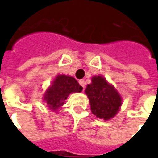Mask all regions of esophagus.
Masks as SVG:
<instances>
[{"label":"esophagus","instance_id":"esophagus-1","mask_svg":"<svg viewBox=\"0 0 158 158\" xmlns=\"http://www.w3.org/2000/svg\"><path fill=\"white\" fill-rule=\"evenodd\" d=\"M79 85L83 87V89H85V80L84 79H80V80H79Z\"/></svg>","mask_w":158,"mask_h":158}]
</instances>
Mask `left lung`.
Wrapping results in <instances>:
<instances>
[{
  "instance_id": "8db88e82",
  "label": "left lung",
  "mask_w": 158,
  "mask_h": 158,
  "mask_svg": "<svg viewBox=\"0 0 158 158\" xmlns=\"http://www.w3.org/2000/svg\"><path fill=\"white\" fill-rule=\"evenodd\" d=\"M85 93L90 103L91 112L96 117L108 120L115 116L122 105V99L113 85L102 76H95L88 85Z\"/></svg>"
}]
</instances>
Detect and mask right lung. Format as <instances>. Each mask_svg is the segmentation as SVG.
<instances>
[{
	"mask_svg": "<svg viewBox=\"0 0 158 158\" xmlns=\"http://www.w3.org/2000/svg\"><path fill=\"white\" fill-rule=\"evenodd\" d=\"M82 86L79 85L74 78L67 75H57L47 89L44 99L51 109L56 110L64 104L70 93L81 92Z\"/></svg>",
	"mask_w": 158,
	"mask_h": 158,
	"instance_id": "1",
	"label": "right lung"
}]
</instances>
